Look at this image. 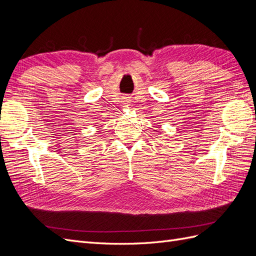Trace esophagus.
Listing matches in <instances>:
<instances>
[{"mask_svg": "<svg viewBox=\"0 0 256 256\" xmlns=\"http://www.w3.org/2000/svg\"><path fill=\"white\" fill-rule=\"evenodd\" d=\"M126 102H127V100H126Z\"/></svg>", "mask_w": 256, "mask_h": 256, "instance_id": "obj_1", "label": "esophagus"}]
</instances>
